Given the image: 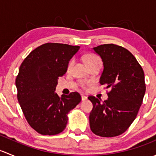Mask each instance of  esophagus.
<instances>
[{"instance_id": "esophagus-1", "label": "esophagus", "mask_w": 156, "mask_h": 156, "mask_svg": "<svg viewBox=\"0 0 156 156\" xmlns=\"http://www.w3.org/2000/svg\"><path fill=\"white\" fill-rule=\"evenodd\" d=\"M87 100V97H86V96H84V95L81 96V100H82V101H85V100Z\"/></svg>"}]
</instances>
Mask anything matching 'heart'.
Segmentation results:
<instances>
[{
	"label": "heart",
	"mask_w": 156,
	"mask_h": 156,
	"mask_svg": "<svg viewBox=\"0 0 156 156\" xmlns=\"http://www.w3.org/2000/svg\"><path fill=\"white\" fill-rule=\"evenodd\" d=\"M85 59V62L86 63H87V65H88V64L90 63H92V62H96V61L100 60V59L98 57V56L94 54L87 55V56H85V59ZM73 64H74V60L73 59H71V60L69 62L68 66H67V70L70 71L71 69H72V67L73 66ZM84 86H85V84H82V87H84Z\"/></svg>",
	"instance_id": "obj_1"
}]
</instances>
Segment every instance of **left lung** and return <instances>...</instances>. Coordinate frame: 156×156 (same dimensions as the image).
<instances>
[{
	"mask_svg": "<svg viewBox=\"0 0 156 156\" xmlns=\"http://www.w3.org/2000/svg\"><path fill=\"white\" fill-rule=\"evenodd\" d=\"M103 62L100 83L111 87L103 102L94 96L89 116L94 133L103 137L119 136L127 130L136 119L146 92L144 72L139 62L123 47L108 44L94 48Z\"/></svg>",
	"mask_w": 156,
	"mask_h": 156,
	"instance_id": "obj_1",
	"label": "left lung"
}]
</instances>
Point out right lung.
<instances>
[{"label":"right lung","instance_id":"1","mask_svg":"<svg viewBox=\"0 0 156 156\" xmlns=\"http://www.w3.org/2000/svg\"><path fill=\"white\" fill-rule=\"evenodd\" d=\"M79 49L65 44H44L20 66L16 78L17 99L28 123L41 134L61 133L69 111L81 102L78 92L61 97L55 93L57 80L65 75L69 60Z\"/></svg>","mask_w":156,"mask_h":156}]
</instances>
